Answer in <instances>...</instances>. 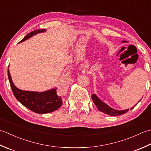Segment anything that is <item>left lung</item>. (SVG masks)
<instances>
[{
    "label": "left lung",
    "mask_w": 151,
    "mask_h": 151,
    "mask_svg": "<svg viewBox=\"0 0 151 151\" xmlns=\"http://www.w3.org/2000/svg\"><path fill=\"white\" fill-rule=\"evenodd\" d=\"M122 43H125L127 42V41H122ZM91 98L93 100L94 104H95V106H96L97 109L100 111L101 112H103L106 114L110 115V116H118V115H123L124 113H127L129 109H124V110H116L112 108L110 106L107 105V104L104 103L103 101H101L99 98L97 96V95L96 94H93L91 95ZM141 101V100L139 101V102ZM137 105V104H136ZM136 105H135L134 107H132L130 109H132L134 107L136 106Z\"/></svg>",
    "instance_id": "1"
}]
</instances>
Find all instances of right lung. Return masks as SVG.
<instances>
[{"mask_svg":"<svg viewBox=\"0 0 151 151\" xmlns=\"http://www.w3.org/2000/svg\"><path fill=\"white\" fill-rule=\"evenodd\" d=\"M45 29L34 30L24 36L19 43L27 40L37 34L45 32ZM8 76L15 97L21 104L32 111L33 112L40 114H45L53 112L62 106V98L57 95V88H51L50 90L44 92L23 91L15 87L14 84L9 68L8 70Z\"/></svg>","mask_w":151,"mask_h":151,"instance_id":"right-lung-1","label":"right lung"}]
</instances>
